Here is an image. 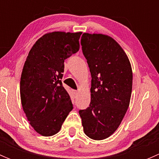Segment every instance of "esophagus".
Wrapping results in <instances>:
<instances>
[{"label": "esophagus", "instance_id": "obj_1", "mask_svg": "<svg viewBox=\"0 0 159 159\" xmlns=\"http://www.w3.org/2000/svg\"><path fill=\"white\" fill-rule=\"evenodd\" d=\"M72 92H73V94L75 97L77 95V94H78V91H76V90H73V91H72Z\"/></svg>", "mask_w": 159, "mask_h": 159}]
</instances>
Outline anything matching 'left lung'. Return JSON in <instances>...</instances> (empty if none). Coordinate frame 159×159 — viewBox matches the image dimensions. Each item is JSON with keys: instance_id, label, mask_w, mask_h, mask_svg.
I'll list each match as a JSON object with an SVG mask.
<instances>
[{"instance_id": "left-lung-1", "label": "left lung", "mask_w": 159, "mask_h": 159, "mask_svg": "<svg viewBox=\"0 0 159 159\" xmlns=\"http://www.w3.org/2000/svg\"><path fill=\"white\" fill-rule=\"evenodd\" d=\"M81 44L91 87L89 107L79 115L86 135L103 140L116 131L129 108L132 70L124 50L108 35L84 33Z\"/></svg>"}]
</instances>
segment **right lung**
<instances>
[{
    "label": "right lung",
    "instance_id": "obj_1",
    "mask_svg": "<svg viewBox=\"0 0 159 159\" xmlns=\"http://www.w3.org/2000/svg\"><path fill=\"white\" fill-rule=\"evenodd\" d=\"M81 34H45L28 53L20 77V100L30 125L43 136L57 134L73 109L61 78L65 60L78 51Z\"/></svg>",
    "mask_w": 159,
    "mask_h": 159
}]
</instances>
